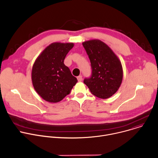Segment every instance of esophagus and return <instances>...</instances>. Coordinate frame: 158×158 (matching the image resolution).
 Returning a JSON list of instances; mask_svg holds the SVG:
<instances>
[{
    "label": "esophagus",
    "mask_w": 158,
    "mask_h": 158,
    "mask_svg": "<svg viewBox=\"0 0 158 158\" xmlns=\"http://www.w3.org/2000/svg\"><path fill=\"white\" fill-rule=\"evenodd\" d=\"M77 80H78L79 82H81V81H82V76H79L77 77Z\"/></svg>",
    "instance_id": "obj_1"
}]
</instances>
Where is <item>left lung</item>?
<instances>
[{"label": "left lung", "instance_id": "obj_1", "mask_svg": "<svg viewBox=\"0 0 158 158\" xmlns=\"http://www.w3.org/2000/svg\"><path fill=\"white\" fill-rule=\"evenodd\" d=\"M91 61L92 74L84 83L91 93L101 99H107L119 88L123 76V67L117 56L106 44L98 39L82 42Z\"/></svg>", "mask_w": 158, "mask_h": 158}]
</instances>
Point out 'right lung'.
I'll list each match as a JSON object with an SVG mask.
<instances>
[{
  "label": "right lung",
  "instance_id": "1",
  "mask_svg": "<svg viewBox=\"0 0 158 158\" xmlns=\"http://www.w3.org/2000/svg\"><path fill=\"white\" fill-rule=\"evenodd\" d=\"M73 43L54 42L37 57L32 67V81L37 94L45 101L57 102L68 95L77 82L64 60Z\"/></svg>",
  "mask_w": 158,
  "mask_h": 158
}]
</instances>
